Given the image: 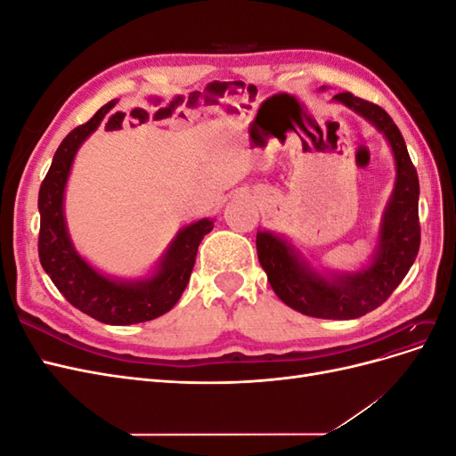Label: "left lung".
<instances>
[{"label": "left lung", "instance_id": "8db88e82", "mask_svg": "<svg viewBox=\"0 0 456 456\" xmlns=\"http://www.w3.org/2000/svg\"><path fill=\"white\" fill-rule=\"evenodd\" d=\"M333 101L372 123L394 151L395 186L382 215L372 260L357 272L323 275L315 272L291 243L268 230H258L256 253L273 293L289 308L323 320H355L379 308L394 293L419 255L420 188L415 165L392 118L380 106L352 93H338Z\"/></svg>", "mask_w": 456, "mask_h": 456}]
</instances>
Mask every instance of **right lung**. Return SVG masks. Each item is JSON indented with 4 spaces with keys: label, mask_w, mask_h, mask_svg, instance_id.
<instances>
[{
    "label": "right lung",
    "mask_w": 456,
    "mask_h": 456,
    "mask_svg": "<svg viewBox=\"0 0 456 456\" xmlns=\"http://www.w3.org/2000/svg\"><path fill=\"white\" fill-rule=\"evenodd\" d=\"M114 106V101L104 104L87 123L68 133L54 151L37 198V251L41 266L72 306L106 325H133L156 320L176 305L190 281L198 247L215 223L201 218L178 232L156 272L144 280L108 278L77 255L64 220V188L79 146Z\"/></svg>",
    "instance_id": "obj_1"
}]
</instances>
